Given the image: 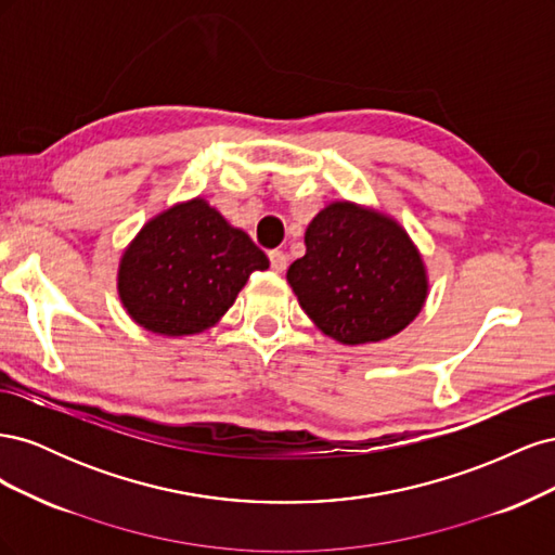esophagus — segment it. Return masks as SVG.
I'll return each instance as SVG.
<instances>
[{
  "label": "esophagus",
  "mask_w": 555,
  "mask_h": 555,
  "mask_svg": "<svg viewBox=\"0 0 555 555\" xmlns=\"http://www.w3.org/2000/svg\"><path fill=\"white\" fill-rule=\"evenodd\" d=\"M268 259H271V268L275 273H282L284 268H287V255H284L282 249H273L268 251Z\"/></svg>",
  "instance_id": "esophagus-1"
}]
</instances>
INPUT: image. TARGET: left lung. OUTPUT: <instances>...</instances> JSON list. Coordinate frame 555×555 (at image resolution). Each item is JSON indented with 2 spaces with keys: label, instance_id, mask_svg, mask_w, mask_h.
I'll list each match as a JSON object with an SVG mask.
<instances>
[{
  "label": "left lung",
  "instance_id": "1",
  "mask_svg": "<svg viewBox=\"0 0 555 555\" xmlns=\"http://www.w3.org/2000/svg\"><path fill=\"white\" fill-rule=\"evenodd\" d=\"M287 282L312 324L340 345L393 338L422 312L428 271L398 220L354 201H331L306 229V257Z\"/></svg>",
  "mask_w": 555,
  "mask_h": 555
}]
</instances>
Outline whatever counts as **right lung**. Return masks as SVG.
Listing matches in <instances>:
<instances>
[{
    "mask_svg": "<svg viewBox=\"0 0 555 555\" xmlns=\"http://www.w3.org/2000/svg\"><path fill=\"white\" fill-rule=\"evenodd\" d=\"M268 257L204 196L157 212L125 247L117 296L141 328L180 338L212 328Z\"/></svg>",
    "mask_w": 555,
    "mask_h": 555,
    "instance_id": "1",
    "label": "right lung"
}]
</instances>
